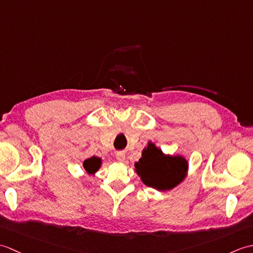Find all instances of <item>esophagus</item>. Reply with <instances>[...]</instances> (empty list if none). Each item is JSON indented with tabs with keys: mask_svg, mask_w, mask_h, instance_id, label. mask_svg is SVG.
<instances>
[{
	"mask_svg": "<svg viewBox=\"0 0 253 253\" xmlns=\"http://www.w3.org/2000/svg\"><path fill=\"white\" fill-rule=\"evenodd\" d=\"M115 158H116V160L118 161V162H123V161L125 160L126 155H125V153H124L123 151H120V152H117L115 154Z\"/></svg>",
	"mask_w": 253,
	"mask_h": 253,
	"instance_id": "esophagus-1",
	"label": "esophagus"
}]
</instances>
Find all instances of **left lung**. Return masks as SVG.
I'll return each mask as SVG.
<instances>
[{"instance_id":"obj_1","label":"left lung","mask_w":253,"mask_h":253,"mask_svg":"<svg viewBox=\"0 0 253 253\" xmlns=\"http://www.w3.org/2000/svg\"><path fill=\"white\" fill-rule=\"evenodd\" d=\"M136 171L149 187L169 190L177 186L187 173V161L181 157H165L153 143L143 149L142 158L135 164Z\"/></svg>"}]
</instances>
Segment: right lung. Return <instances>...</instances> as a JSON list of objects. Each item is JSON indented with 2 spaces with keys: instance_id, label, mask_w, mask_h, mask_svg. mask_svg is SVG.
Here are the masks:
<instances>
[{
  "instance_id": "1",
  "label": "right lung",
  "mask_w": 253,
  "mask_h": 253,
  "mask_svg": "<svg viewBox=\"0 0 253 253\" xmlns=\"http://www.w3.org/2000/svg\"><path fill=\"white\" fill-rule=\"evenodd\" d=\"M101 165V159L96 158V157H92L90 159H87L84 162V169L88 171L89 174H93L94 171H96L99 169Z\"/></svg>"
}]
</instances>
